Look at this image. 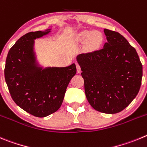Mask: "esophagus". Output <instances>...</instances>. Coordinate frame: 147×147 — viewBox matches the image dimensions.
Returning a JSON list of instances; mask_svg holds the SVG:
<instances>
[{"mask_svg": "<svg viewBox=\"0 0 147 147\" xmlns=\"http://www.w3.org/2000/svg\"><path fill=\"white\" fill-rule=\"evenodd\" d=\"M76 67H77V72L78 73H80L81 69H80V66L79 64H76Z\"/></svg>", "mask_w": 147, "mask_h": 147, "instance_id": "obj_1", "label": "esophagus"}]
</instances>
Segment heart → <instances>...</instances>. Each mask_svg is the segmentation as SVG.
Here are the masks:
<instances>
[{
    "label": "heart",
    "instance_id": "b5f03b06",
    "mask_svg": "<svg viewBox=\"0 0 147 147\" xmlns=\"http://www.w3.org/2000/svg\"><path fill=\"white\" fill-rule=\"evenodd\" d=\"M76 39L78 42H87L91 48L98 47L103 42V36L100 32L95 31H84L78 34Z\"/></svg>",
    "mask_w": 147,
    "mask_h": 147
}]
</instances>
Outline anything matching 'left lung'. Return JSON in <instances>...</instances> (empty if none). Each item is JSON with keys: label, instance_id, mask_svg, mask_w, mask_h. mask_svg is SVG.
<instances>
[{"label": "left lung", "instance_id": "obj_1", "mask_svg": "<svg viewBox=\"0 0 147 147\" xmlns=\"http://www.w3.org/2000/svg\"><path fill=\"white\" fill-rule=\"evenodd\" d=\"M107 42L101 50L77 56L85 93L94 109L105 113L121 111L138 94L143 68L136 49L122 35L104 29Z\"/></svg>", "mask_w": 147, "mask_h": 147}]
</instances>
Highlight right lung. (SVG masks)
I'll return each mask as SVG.
<instances>
[{"mask_svg": "<svg viewBox=\"0 0 147 147\" xmlns=\"http://www.w3.org/2000/svg\"><path fill=\"white\" fill-rule=\"evenodd\" d=\"M51 32H29L12 46L6 60L4 75L14 102L30 114L45 117L57 111L66 89L76 74L75 64L66 67H40L34 51V39Z\"/></svg>", "mask_w": 147, "mask_h": 147, "instance_id": "add662e5", "label": "right lung"}]
</instances>
